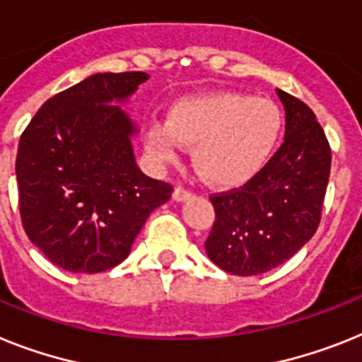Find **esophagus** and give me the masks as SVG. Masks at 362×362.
I'll use <instances>...</instances> for the list:
<instances>
[{
    "instance_id": "esophagus-1",
    "label": "esophagus",
    "mask_w": 362,
    "mask_h": 362,
    "mask_svg": "<svg viewBox=\"0 0 362 362\" xmlns=\"http://www.w3.org/2000/svg\"><path fill=\"white\" fill-rule=\"evenodd\" d=\"M191 197H193V191L187 189V187H182V186L175 187V193H173V199L178 200V202L191 199Z\"/></svg>"
}]
</instances>
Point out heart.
<instances>
[{"label":"heart","instance_id":"b5f03b06","mask_svg":"<svg viewBox=\"0 0 362 362\" xmlns=\"http://www.w3.org/2000/svg\"><path fill=\"white\" fill-rule=\"evenodd\" d=\"M284 130L281 110L269 99L221 92L176 103L167 123L154 121L145 141L158 162H178L182 145H195L193 162L206 180L238 186L274 154Z\"/></svg>","mask_w":362,"mask_h":362}]
</instances>
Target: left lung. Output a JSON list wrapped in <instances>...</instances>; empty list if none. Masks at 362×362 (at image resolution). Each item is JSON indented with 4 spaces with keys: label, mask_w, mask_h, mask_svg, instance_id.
<instances>
[{
    "label": "left lung",
    "mask_w": 362,
    "mask_h": 362,
    "mask_svg": "<svg viewBox=\"0 0 362 362\" xmlns=\"http://www.w3.org/2000/svg\"><path fill=\"white\" fill-rule=\"evenodd\" d=\"M285 106V141L259 173L211 195L215 223L206 254L235 276L276 269L315 235L331 169V148L305 103L276 90Z\"/></svg>",
    "instance_id": "obj_1"
}]
</instances>
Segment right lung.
<instances>
[{
  "label": "right lung",
  "mask_w": 362,
  "mask_h": 362,
  "mask_svg": "<svg viewBox=\"0 0 362 362\" xmlns=\"http://www.w3.org/2000/svg\"><path fill=\"white\" fill-rule=\"evenodd\" d=\"M148 78L144 71L95 73L40 106L16 156L21 224L44 256L69 272L119 265L173 186L136 165L138 132L114 103Z\"/></svg>",
  "instance_id": "1"
}]
</instances>
